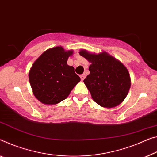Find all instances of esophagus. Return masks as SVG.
I'll return each mask as SVG.
<instances>
[{
    "instance_id": "esophagus-1",
    "label": "esophagus",
    "mask_w": 157,
    "mask_h": 157,
    "mask_svg": "<svg viewBox=\"0 0 157 157\" xmlns=\"http://www.w3.org/2000/svg\"><path fill=\"white\" fill-rule=\"evenodd\" d=\"M80 78H81V80L83 81V79L86 78V75H85V74H81V75H80Z\"/></svg>"
}]
</instances>
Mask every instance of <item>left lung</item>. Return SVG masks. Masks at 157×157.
Here are the masks:
<instances>
[{"label":"left lung","instance_id":"8db88e82","mask_svg":"<svg viewBox=\"0 0 157 157\" xmlns=\"http://www.w3.org/2000/svg\"><path fill=\"white\" fill-rule=\"evenodd\" d=\"M79 54L91 62L90 74L83 82L94 101L107 108L121 103L131 87L129 73L124 64L107 52L95 55L82 50Z\"/></svg>","mask_w":157,"mask_h":157}]
</instances>
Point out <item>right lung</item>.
<instances>
[{"label":"right lung","instance_id":"add662e5","mask_svg":"<svg viewBox=\"0 0 157 157\" xmlns=\"http://www.w3.org/2000/svg\"><path fill=\"white\" fill-rule=\"evenodd\" d=\"M72 50L62 47L48 49L36 60L29 73L35 97L46 105H55L66 99L81 81L72 66L67 65Z\"/></svg>","mask_w":157,"mask_h":157}]
</instances>
